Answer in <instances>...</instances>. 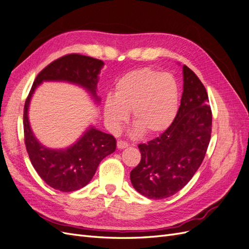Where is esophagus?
Segmentation results:
<instances>
[{
    "label": "esophagus",
    "mask_w": 249,
    "mask_h": 249,
    "mask_svg": "<svg viewBox=\"0 0 249 249\" xmlns=\"http://www.w3.org/2000/svg\"><path fill=\"white\" fill-rule=\"evenodd\" d=\"M129 146V143L125 142V141H123V140H118L117 141V147L119 149H123V148H125Z\"/></svg>",
    "instance_id": "obj_1"
}]
</instances>
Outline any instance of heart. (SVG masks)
Returning <instances> with one entry per match:
<instances>
[{"instance_id":"obj_1","label":"heart","mask_w":249,"mask_h":249,"mask_svg":"<svg viewBox=\"0 0 249 249\" xmlns=\"http://www.w3.org/2000/svg\"><path fill=\"white\" fill-rule=\"evenodd\" d=\"M178 108V88L170 74L149 67L132 71L115 84L114 96L106 97L104 117L117 132L132 112V123L147 136L166 131Z\"/></svg>"}]
</instances>
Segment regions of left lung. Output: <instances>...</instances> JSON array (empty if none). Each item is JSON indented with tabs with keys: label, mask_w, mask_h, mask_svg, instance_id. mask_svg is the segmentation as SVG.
<instances>
[{
	"label": "left lung",
	"mask_w": 249,
	"mask_h": 249,
	"mask_svg": "<svg viewBox=\"0 0 249 249\" xmlns=\"http://www.w3.org/2000/svg\"><path fill=\"white\" fill-rule=\"evenodd\" d=\"M180 106L168 129L139 144L141 160L131 173L133 187L147 198L162 199L178 192L205 158L212 133L207 90L189 67L183 66Z\"/></svg>",
	"instance_id": "8db88e82"
}]
</instances>
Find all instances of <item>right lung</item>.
Masks as SVG:
<instances>
[{"instance_id": "1", "label": "right lung", "mask_w": 249, "mask_h": 249, "mask_svg": "<svg viewBox=\"0 0 249 249\" xmlns=\"http://www.w3.org/2000/svg\"><path fill=\"white\" fill-rule=\"evenodd\" d=\"M102 60L79 54H70L50 63L36 77L24 107L25 144L30 160L39 177L50 187L62 192H71L86 186L101 161L115 152L116 140L90 126L80 139L64 149L48 148L37 140L29 123L28 110L37 86L43 81H62L79 85L91 94L96 103L99 73Z\"/></svg>"}]
</instances>
